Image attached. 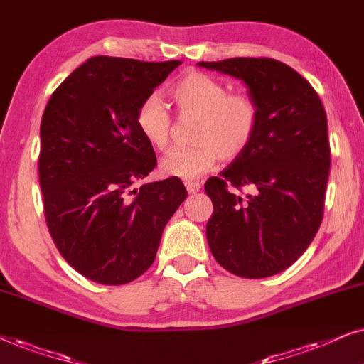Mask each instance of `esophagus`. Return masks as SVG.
Returning a JSON list of instances; mask_svg holds the SVG:
<instances>
[{
  "label": "esophagus",
  "mask_w": 364,
  "mask_h": 364,
  "mask_svg": "<svg viewBox=\"0 0 364 364\" xmlns=\"http://www.w3.org/2000/svg\"><path fill=\"white\" fill-rule=\"evenodd\" d=\"M185 186H186V190H188V193H190V195H195V193L201 190V183L200 181H186Z\"/></svg>",
  "instance_id": "34e87169"
}]
</instances>
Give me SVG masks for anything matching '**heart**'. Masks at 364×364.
Instances as JSON below:
<instances>
[{"label": "heart", "mask_w": 364, "mask_h": 364, "mask_svg": "<svg viewBox=\"0 0 364 364\" xmlns=\"http://www.w3.org/2000/svg\"><path fill=\"white\" fill-rule=\"evenodd\" d=\"M179 113L196 116L191 139L195 144L173 149L161 161V173L191 181L223 159H235L253 141L259 123L256 101L245 93H228L221 81L200 71L186 73L171 88ZM136 124L153 148L164 151L171 141L173 121L158 96L139 105Z\"/></svg>", "instance_id": "1"}]
</instances>
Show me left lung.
<instances>
[{
    "label": "left lung",
    "instance_id": "8db88e82",
    "mask_svg": "<svg viewBox=\"0 0 364 364\" xmlns=\"http://www.w3.org/2000/svg\"><path fill=\"white\" fill-rule=\"evenodd\" d=\"M198 65L243 81L259 109L246 151L205 183L215 210L208 245L232 274H278L306 251L323 220L331 164L323 103L298 71L271 58Z\"/></svg>",
    "mask_w": 364,
    "mask_h": 364
}]
</instances>
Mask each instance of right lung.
I'll return each mask as SVG.
<instances>
[{"label": "right lung", "instance_id": "right-lung-1", "mask_svg": "<svg viewBox=\"0 0 364 364\" xmlns=\"http://www.w3.org/2000/svg\"><path fill=\"white\" fill-rule=\"evenodd\" d=\"M179 65L90 58L43 113L38 171L48 230L63 258L95 283L141 276L188 196L179 178L134 188L156 166L138 108Z\"/></svg>", "mask_w": 364, "mask_h": 364}]
</instances>
